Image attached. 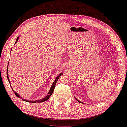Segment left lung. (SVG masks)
Returning <instances> with one entry per match:
<instances>
[{
	"instance_id": "1",
	"label": "left lung",
	"mask_w": 127,
	"mask_h": 127,
	"mask_svg": "<svg viewBox=\"0 0 127 127\" xmlns=\"http://www.w3.org/2000/svg\"><path fill=\"white\" fill-rule=\"evenodd\" d=\"M76 100H77V101H78V102H79L81 103V101H78V99H76Z\"/></svg>"
}]
</instances>
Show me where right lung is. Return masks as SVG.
I'll return each mask as SVG.
<instances>
[{
    "mask_svg": "<svg viewBox=\"0 0 127 127\" xmlns=\"http://www.w3.org/2000/svg\"><path fill=\"white\" fill-rule=\"evenodd\" d=\"M18 38H17L16 43H17V41ZM6 74H7V78H8V81H9V84H10V81H9V78H8V68H7ZM62 74H63V73H60V74L59 75H58V76H57V77L56 78V79H55V80L54 81V83H53V84H52V86H51V89H50V90H49V92L48 95V96H46L45 97H43V98L42 99L38 100V101H28H28H26V100H25V99L23 100V101H27V102H44V101H47V100H48V99L49 98L50 96L52 95V94L53 93V92H54V89H55V84H56V83H57V81H58V78H60V76L61 75H62ZM12 91H13V92H14V93H15V95H16V96H17V97H20V98H22V97H20V96H19V94H17V93L16 92L14 91L13 90H12Z\"/></svg>",
    "mask_w": 127,
    "mask_h": 127,
    "instance_id": "add662e5",
    "label": "right lung"
}]
</instances>
